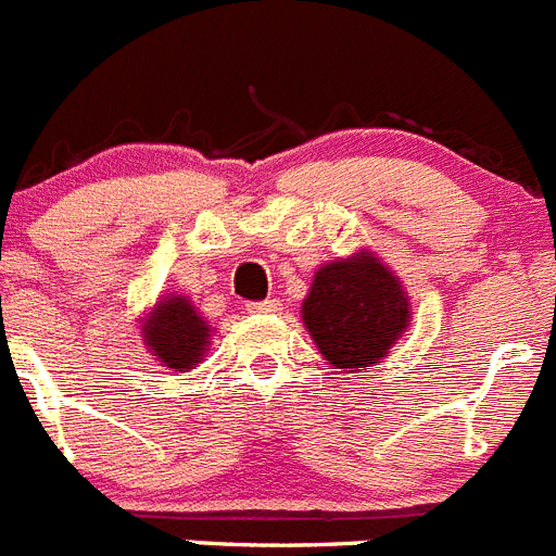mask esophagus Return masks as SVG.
I'll list each match as a JSON object with an SVG mask.
<instances>
[{
	"instance_id": "34e87169",
	"label": "esophagus",
	"mask_w": 556,
	"mask_h": 556,
	"mask_svg": "<svg viewBox=\"0 0 556 556\" xmlns=\"http://www.w3.org/2000/svg\"><path fill=\"white\" fill-rule=\"evenodd\" d=\"M281 309V303L278 301H253L247 303V312H253V315H269V312Z\"/></svg>"
}]
</instances>
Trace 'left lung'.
I'll use <instances>...</instances> for the list:
<instances>
[{
  "mask_svg": "<svg viewBox=\"0 0 556 556\" xmlns=\"http://www.w3.org/2000/svg\"><path fill=\"white\" fill-rule=\"evenodd\" d=\"M303 320L331 365L365 371L405 331V289L374 255H351L317 269Z\"/></svg>",
  "mask_w": 556,
  "mask_h": 556,
  "instance_id": "8db88e82",
  "label": "left lung"
}]
</instances>
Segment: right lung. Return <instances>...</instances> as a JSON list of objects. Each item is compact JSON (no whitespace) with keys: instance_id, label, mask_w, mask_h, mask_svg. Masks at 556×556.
Here are the masks:
<instances>
[{"instance_id":"1","label":"right lung","mask_w":556,"mask_h":556,"mask_svg":"<svg viewBox=\"0 0 556 556\" xmlns=\"http://www.w3.org/2000/svg\"><path fill=\"white\" fill-rule=\"evenodd\" d=\"M151 354L168 368H191L205 357L211 329L185 298H165L142 326Z\"/></svg>"}]
</instances>
